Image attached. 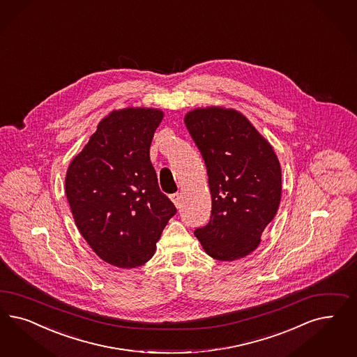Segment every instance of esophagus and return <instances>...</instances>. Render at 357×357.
<instances>
[{"label":"esophagus","instance_id":"34e87169","mask_svg":"<svg viewBox=\"0 0 357 357\" xmlns=\"http://www.w3.org/2000/svg\"><path fill=\"white\" fill-rule=\"evenodd\" d=\"M169 197H171V199H172V202L176 205V207L181 206V193H173Z\"/></svg>","mask_w":357,"mask_h":357}]
</instances>
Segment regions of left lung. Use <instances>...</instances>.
I'll list each match as a JSON object with an SVG mask.
<instances>
[{
    "label": "left lung",
    "instance_id": "8db88e82",
    "mask_svg": "<svg viewBox=\"0 0 357 357\" xmlns=\"http://www.w3.org/2000/svg\"><path fill=\"white\" fill-rule=\"evenodd\" d=\"M185 126L206 165L211 215L197 227L211 257L232 261L252 252L281 199V168L272 146L236 110L196 109Z\"/></svg>",
    "mask_w": 357,
    "mask_h": 357
}]
</instances>
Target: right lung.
<instances>
[{
	"instance_id": "add662e5",
	"label": "right lung",
	"mask_w": 357,
	"mask_h": 357,
	"mask_svg": "<svg viewBox=\"0 0 357 357\" xmlns=\"http://www.w3.org/2000/svg\"><path fill=\"white\" fill-rule=\"evenodd\" d=\"M161 119L156 109L112 112L66 176V195L81 235L104 261L119 268L147 263L177 211L161 192L150 160Z\"/></svg>"
}]
</instances>
